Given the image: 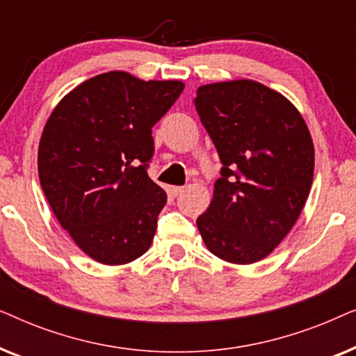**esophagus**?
<instances>
[{"instance_id":"34e87169","label":"esophagus","mask_w":356,"mask_h":356,"mask_svg":"<svg viewBox=\"0 0 356 356\" xmlns=\"http://www.w3.org/2000/svg\"><path fill=\"white\" fill-rule=\"evenodd\" d=\"M170 193H172V196H179V194L184 193V186H172L170 188Z\"/></svg>"}]
</instances>
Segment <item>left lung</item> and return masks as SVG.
Instances as JSON below:
<instances>
[{"instance_id": "left-lung-1", "label": "left lung", "mask_w": 356, "mask_h": 356, "mask_svg": "<svg viewBox=\"0 0 356 356\" xmlns=\"http://www.w3.org/2000/svg\"><path fill=\"white\" fill-rule=\"evenodd\" d=\"M223 163L207 211L204 245L230 264L264 259L303 211L314 173V144L291 102L252 79L201 86L194 100Z\"/></svg>"}]
</instances>
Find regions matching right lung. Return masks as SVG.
<instances>
[{"mask_svg": "<svg viewBox=\"0 0 356 356\" xmlns=\"http://www.w3.org/2000/svg\"><path fill=\"white\" fill-rule=\"evenodd\" d=\"M184 89L108 71L74 87L48 116L38 144V178L72 241L105 266L149 250L167 193L147 175L152 126Z\"/></svg>", "mask_w": 356, "mask_h": 356, "instance_id": "1", "label": "right lung"}]
</instances>
